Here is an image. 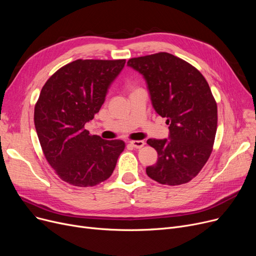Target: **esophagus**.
I'll return each mask as SVG.
<instances>
[{"mask_svg":"<svg viewBox=\"0 0 256 256\" xmlns=\"http://www.w3.org/2000/svg\"><path fill=\"white\" fill-rule=\"evenodd\" d=\"M130 145L132 146V147H135V148H137V150H140V148H142V147L144 146V141H142V140H134V141H130Z\"/></svg>","mask_w":256,"mask_h":256,"instance_id":"1","label":"esophagus"}]
</instances>
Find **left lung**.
Masks as SVG:
<instances>
[{
    "label": "left lung",
    "mask_w": 256,
    "mask_h": 256,
    "mask_svg": "<svg viewBox=\"0 0 256 256\" xmlns=\"http://www.w3.org/2000/svg\"><path fill=\"white\" fill-rule=\"evenodd\" d=\"M128 65L144 76L156 112L169 124V139L147 140L158 152L147 176L162 184L189 182L208 162L217 132V102L206 80L165 52L132 58Z\"/></svg>",
    "instance_id": "obj_1"
}]
</instances>
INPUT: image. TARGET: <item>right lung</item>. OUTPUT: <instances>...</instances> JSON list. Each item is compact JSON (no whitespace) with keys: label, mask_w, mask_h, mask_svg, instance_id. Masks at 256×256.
<instances>
[{"label":"right lung","mask_w":256,"mask_h":256,"mask_svg":"<svg viewBox=\"0 0 256 256\" xmlns=\"http://www.w3.org/2000/svg\"><path fill=\"white\" fill-rule=\"evenodd\" d=\"M124 64V59H78L42 87L34 109L35 128L46 160L63 182L86 188L112 176L124 142L90 135L85 124L100 112Z\"/></svg>","instance_id":"add662e5"}]
</instances>
